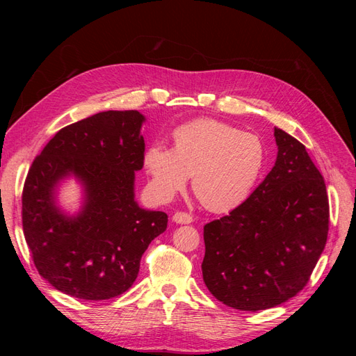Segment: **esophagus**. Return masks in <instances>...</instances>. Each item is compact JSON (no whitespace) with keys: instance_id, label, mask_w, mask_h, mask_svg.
<instances>
[{"instance_id":"1","label":"esophagus","mask_w":356,"mask_h":356,"mask_svg":"<svg viewBox=\"0 0 356 356\" xmlns=\"http://www.w3.org/2000/svg\"><path fill=\"white\" fill-rule=\"evenodd\" d=\"M172 221L177 224H190V222H193V217L190 213H186V212H175L174 215H172Z\"/></svg>"}]
</instances>
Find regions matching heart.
I'll return each mask as SVG.
<instances>
[{
	"label": "heart",
	"instance_id": "b5f03b06",
	"mask_svg": "<svg viewBox=\"0 0 356 356\" xmlns=\"http://www.w3.org/2000/svg\"><path fill=\"white\" fill-rule=\"evenodd\" d=\"M174 147L154 143L143 157L153 195L169 202L187 186L207 209L224 213L250 197L260 179L266 148L260 138L213 118H199L172 132Z\"/></svg>",
	"mask_w": 356,
	"mask_h": 356
}]
</instances>
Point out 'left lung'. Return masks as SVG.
<instances>
[{
  "label": "left lung",
  "mask_w": 356,
  "mask_h": 356,
  "mask_svg": "<svg viewBox=\"0 0 356 356\" xmlns=\"http://www.w3.org/2000/svg\"><path fill=\"white\" fill-rule=\"evenodd\" d=\"M275 166L261 184L203 227L204 285L239 310L270 309L297 296L327 243L324 178L296 138L275 127Z\"/></svg>",
  "instance_id": "1"
}]
</instances>
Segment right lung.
<instances>
[{"instance_id": "1", "label": "right lung", "mask_w": 356, "mask_h": 356, "mask_svg": "<svg viewBox=\"0 0 356 356\" xmlns=\"http://www.w3.org/2000/svg\"><path fill=\"white\" fill-rule=\"evenodd\" d=\"M144 122L135 110L98 113L60 129L32 161L22 195L24 234L37 270L63 294H123L148 245L166 230L168 215L135 199ZM70 177L82 187V207L74 214L57 199Z\"/></svg>"}]
</instances>
